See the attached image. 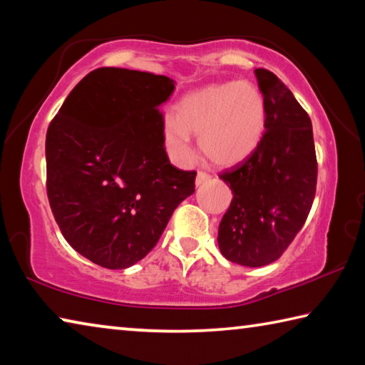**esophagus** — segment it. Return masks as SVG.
Here are the masks:
<instances>
[{
    "mask_svg": "<svg viewBox=\"0 0 365 365\" xmlns=\"http://www.w3.org/2000/svg\"><path fill=\"white\" fill-rule=\"evenodd\" d=\"M211 175L207 174V172H197L196 175V187H201V185H205L206 182L211 180Z\"/></svg>",
    "mask_w": 365,
    "mask_h": 365,
    "instance_id": "esophagus-1",
    "label": "esophagus"
}]
</instances>
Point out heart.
<instances>
[{"mask_svg": "<svg viewBox=\"0 0 365 365\" xmlns=\"http://www.w3.org/2000/svg\"><path fill=\"white\" fill-rule=\"evenodd\" d=\"M267 120L265 100L251 82L207 85L185 95L160 123V138L172 163L185 168L195 156L191 133L200 135L206 156L233 165L255 153Z\"/></svg>", "mask_w": 365, "mask_h": 365, "instance_id": "1", "label": "heart"}]
</instances>
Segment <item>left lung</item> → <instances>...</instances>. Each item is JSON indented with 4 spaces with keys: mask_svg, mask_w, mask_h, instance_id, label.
Returning <instances> with one entry per match:
<instances>
[{
    "mask_svg": "<svg viewBox=\"0 0 365 365\" xmlns=\"http://www.w3.org/2000/svg\"><path fill=\"white\" fill-rule=\"evenodd\" d=\"M267 120L259 146L219 175L233 193L219 224V250L230 262L261 267L279 259L304 225L316 196L312 123L280 78L256 69Z\"/></svg>",
    "mask_w": 365,
    "mask_h": 365,
    "instance_id": "obj_1",
    "label": "left lung"
}]
</instances>
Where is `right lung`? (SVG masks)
Wrapping results in <instances>:
<instances>
[{
    "label": "right lung",
    "instance_id": "add662e5",
    "mask_svg": "<svg viewBox=\"0 0 365 365\" xmlns=\"http://www.w3.org/2000/svg\"><path fill=\"white\" fill-rule=\"evenodd\" d=\"M165 76L101 67L76 85L46 132V191L61 233L106 269H127L159 242L195 193L196 172L170 164L160 138Z\"/></svg>",
    "mask_w": 365,
    "mask_h": 365
}]
</instances>
